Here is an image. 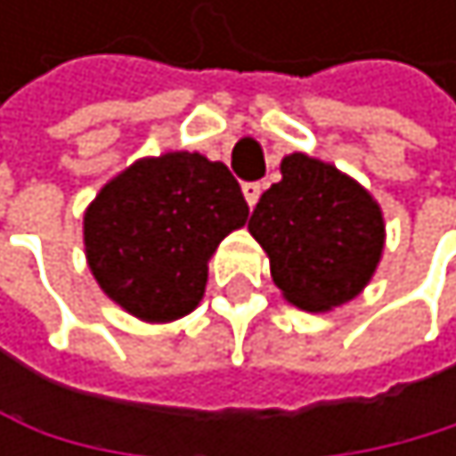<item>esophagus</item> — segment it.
<instances>
[{
	"label": "esophagus",
	"instance_id": "obj_1",
	"mask_svg": "<svg viewBox=\"0 0 456 456\" xmlns=\"http://www.w3.org/2000/svg\"><path fill=\"white\" fill-rule=\"evenodd\" d=\"M259 194H262V185L259 183H243V197H246L248 208H254L259 202Z\"/></svg>",
	"mask_w": 456,
	"mask_h": 456
}]
</instances>
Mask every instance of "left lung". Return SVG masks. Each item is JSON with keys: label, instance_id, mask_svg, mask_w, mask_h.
<instances>
[{"label": "left lung", "instance_id": "1", "mask_svg": "<svg viewBox=\"0 0 456 456\" xmlns=\"http://www.w3.org/2000/svg\"><path fill=\"white\" fill-rule=\"evenodd\" d=\"M248 232L271 256V276L289 304L328 312L355 297L383 251V216L337 167L292 152L281 180L259 197Z\"/></svg>", "mask_w": 456, "mask_h": 456}]
</instances>
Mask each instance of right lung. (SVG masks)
<instances>
[{"label": "right lung", "instance_id": "add662e5", "mask_svg": "<svg viewBox=\"0 0 456 456\" xmlns=\"http://www.w3.org/2000/svg\"><path fill=\"white\" fill-rule=\"evenodd\" d=\"M246 218L243 191L221 161L167 152L103 185L84 216L86 259L126 312L177 320L202 301L210 254Z\"/></svg>", "mask_w": 456, "mask_h": 456}]
</instances>
